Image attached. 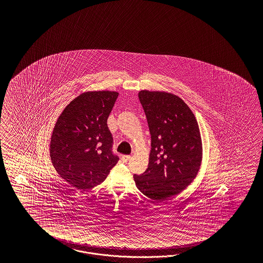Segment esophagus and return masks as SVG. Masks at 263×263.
<instances>
[{
  "mask_svg": "<svg viewBox=\"0 0 263 263\" xmlns=\"http://www.w3.org/2000/svg\"><path fill=\"white\" fill-rule=\"evenodd\" d=\"M131 158V156L130 155H123L122 157H121V160H122V162H124V163H126L128 162L129 160Z\"/></svg>",
  "mask_w": 263,
  "mask_h": 263,
  "instance_id": "obj_1",
  "label": "esophagus"
}]
</instances>
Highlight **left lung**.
<instances>
[{"instance_id":"obj_1","label":"left lung","mask_w":263,"mask_h":263,"mask_svg":"<svg viewBox=\"0 0 263 263\" xmlns=\"http://www.w3.org/2000/svg\"><path fill=\"white\" fill-rule=\"evenodd\" d=\"M139 99L152 135L148 167L134 175L137 188L155 201L186 189L199 173L202 143L199 124L183 100L166 91L141 90Z\"/></svg>"}]
</instances>
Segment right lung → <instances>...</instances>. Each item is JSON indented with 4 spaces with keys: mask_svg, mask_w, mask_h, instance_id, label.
I'll use <instances>...</instances> for the list:
<instances>
[{
    "mask_svg": "<svg viewBox=\"0 0 263 263\" xmlns=\"http://www.w3.org/2000/svg\"><path fill=\"white\" fill-rule=\"evenodd\" d=\"M119 92L87 91L68 104L57 120L50 157L57 173L82 191L102 183L119 161L107 125Z\"/></svg>",
    "mask_w": 263,
    "mask_h": 263,
    "instance_id": "obj_1",
    "label": "right lung"
}]
</instances>
